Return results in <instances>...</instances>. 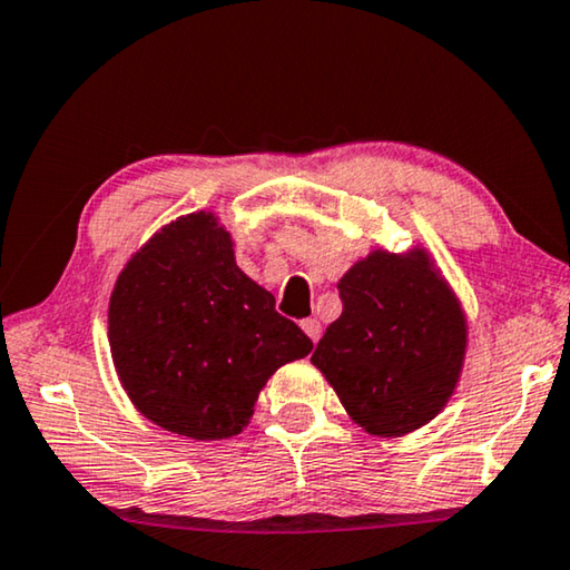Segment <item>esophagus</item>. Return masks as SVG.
<instances>
[{
    "instance_id": "esophagus-1",
    "label": "esophagus",
    "mask_w": 570,
    "mask_h": 570,
    "mask_svg": "<svg viewBox=\"0 0 570 570\" xmlns=\"http://www.w3.org/2000/svg\"><path fill=\"white\" fill-rule=\"evenodd\" d=\"M302 330L304 333L309 335V340L314 345L320 343V337H322V325H320V320H314V317H309V320H302Z\"/></svg>"
}]
</instances>
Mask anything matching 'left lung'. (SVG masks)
<instances>
[{
  "label": "left lung",
  "mask_w": 570,
  "mask_h": 570,
  "mask_svg": "<svg viewBox=\"0 0 570 570\" xmlns=\"http://www.w3.org/2000/svg\"><path fill=\"white\" fill-rule=\"evenodd\" d=\"M343 314L312 363L371 435H404L443 410L461 376L465 317L424 250L371 253L337 284Z\"/></svg>",
  "instance_id": "left-lung-1"
}]
</instances>
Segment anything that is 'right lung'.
Listing matches in <instances>:
<instances>
[{
    "label": "right lung",
    "instance_id": "add662e5",
    "mask_svg": "<svg viewBox=\"0 0 570 570\" xmlns=\"http://www.w3.org/2000/svg\"><path fill=\"white\" fill-rule=\"evenodd\" d=\"M109 347L132 404L194 440L248 424L276 368L312 351L276 299L235 266L207 212L166 225L135 253L109 299Z\"/></svg>",
    "mask_w": 570,
    "mask_h": 570
}]
</instances>
